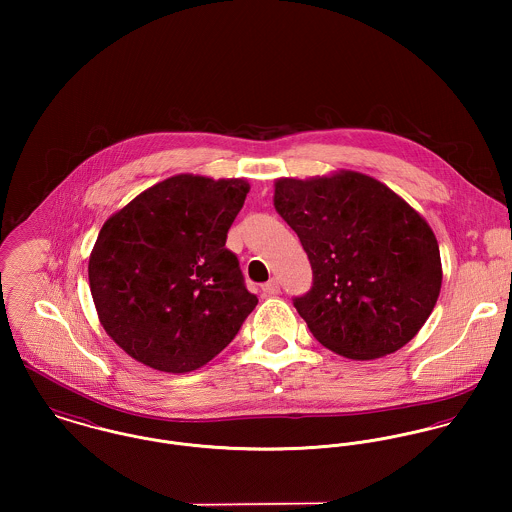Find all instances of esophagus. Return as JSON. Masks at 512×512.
I'll use <instances>...</instances> for the list:
<instances>
[{"label": "esophagus", "mask_w": 512, "mask_h": 512, "mask_svg": "<svg viewBox=\"0 0 512 512\" xmlns=\"http://www.w3.org/2000/svg\"><path fill=\"white\" fill-rule=\"evenodd\" d=\"M262 290H264V293H268V295H278L280 293V282L276 278H272L270 282H266L262 286Z\"/></svg>", "instance_id": "obj_1"}]
</instances>
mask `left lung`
I'll return each instance as SVG.
<instances>
[{
  "label": "left lung",
  "instance_id": "left-lung-1",
  "mask_svg": "<svg viewBox=\"0 0 512 512\" xmlns=\"http://www.w3.org/2000/svg\"><path fill=\"white\" fill-rule=\"evenodd\" d=\"M274 207L309 258L313 284L293 307L321 345L368 361L416 337L438 301L441 260L430 224L404 199L341 171L276 181Z\"/></svg>",
  "mask_w": 512,
  "mask_h": 512
}]
</instances>
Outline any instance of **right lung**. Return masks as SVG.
Wrapping results in <instances>:
<instances>
[{"instance_id":"1","label":"right lung","mask_w":512,"mask_h":512,"mask_svg":"<svg viewBox=\"0 0 512 512\" xmlns=\"http://www.w3.org/2000/svg\"><path fill=\"white\" fill-rule=\"evenodd\" d=\"M248 183L175 175L104 222L88 262L106 333L136 361L191 372L236 337L258 297L226 248Z\"/></svg>"}]
</instances>
